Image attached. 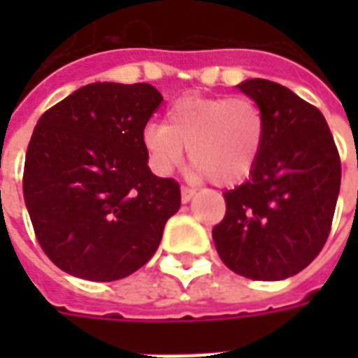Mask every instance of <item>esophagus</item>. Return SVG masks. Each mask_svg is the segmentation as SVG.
Returning <instances> with one entry per match:
<instances>
[{
	"mask_svg": "<svg viewBox=\"0 0 358 358\" xmlns=\"http://www.w3.org/2000/svg\"><path fill=\"white\" fill-rule=\"evenodd\" d=\"M195 195V189L193 187H187V185H182V202H189Z\"/></svg>",
	"mask_w": 358,
	"mask_h": 358,
	"instance_id": "obj_1",
	"label": "esophagus"
}]
</instances>
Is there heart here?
Wrapping results in <instances>:
<instances>
[{
  "label": "heart",
  "instance_id": "obj_1",
  "mask_svg": "<svg viewBox=\"0 0 358 358\" xmlns=\"http://www.w3.org/2000/svg\"><path fill=\"white\" fill-rule=\"evenodd\" d=\"M266 115L249 96H184L165 124H148L143 146L157 174L173 173L189 148L193 174L234 185L255 169L266 143Z\"/></svg>",
  "mask_w": 358,
  "mask_h": 358
}]
</instances>
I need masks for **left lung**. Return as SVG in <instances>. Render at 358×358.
Here are the masks:
<instances>
[{
	"label": "left lung",
	"instance_id": "obj_1",
	"mask_svg": "<svg viewBox=\"0 0 358 358\" xmlns=\"http://www.w3.org/2000/svg\"><path fill=\"white\" fill-rule=\"evenodd\" d=\"M239 91L266 115L267 134L250 178L224 191L227 212L213 227L224 266L252 280L303 271L327 241L340 191L338 148L322 111L267 80Z\"/></svg>",
	"mask_w": 358,
	"mask_h": 358
}]
</instances>
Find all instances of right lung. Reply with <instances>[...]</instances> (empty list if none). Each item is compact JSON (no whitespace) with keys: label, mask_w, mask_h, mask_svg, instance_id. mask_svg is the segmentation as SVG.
I'll return each instance as SVG.
<instances>
[{"label":"right lung","mask_w":358,"mask_h":358,"mask_svg":"<svg viewBox=\"0 0 358 358\" xmlns=\"http://www.w3.org/2000/svg\"><path fill=\"white\" fill-rule=\"evenodd\" d=\"M148 83H92L42 115L24 165L36 241L74 277H128L156 252L180 185L148 169L143 134L162 103Z\"/></svg>","instance_id":"1"}]
</instances>
